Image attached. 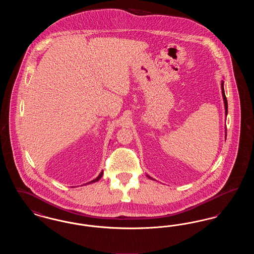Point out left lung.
Masks as SVG:
<instances>
[{"mask_svg": "<svg viewBox=\"0 0 254 254\" xmlns=\"http://www.w3.org/2000/svg\"><path fill=\"white\" fill-rule=\"evenodd\" d=\"M221 88H222V95H223V99H224V104H225V110H226V116L228 115V101H227V97H226V94H225V89H224V82L222 81V83H221ZM227 130V129H226ZM226 137H227V132H226ZM147 177L148 178H150V179H152L151 177H149L148 175H147ZM152 180H154V179H152Z\"/></svg>", "mask_w": 254, "mask_h": 254, "instance_id": "8db88e82", "label": "left lung"}]
</instances>
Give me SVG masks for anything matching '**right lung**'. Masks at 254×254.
Here are the masks:
<instances>
[{
  "instance_id": "1",
  "label": "right lung",
  "mask_w": 254,
  "mask_h": 254,
  "mask_svg": "<svg viewBox=\"0 0 254 254\" xmlns=\"http://www.w3.org/2000/svg\"><path fill=\"white\" fill-rule=\"evenodd\" d=\"M103 173H104V171H102L100 174H99V176L97 177V178H95L94 180H92V181L88 182V183H86V184H91V183H95V182L99 181L100 179H101V177L103 176Z\"/></svg>"
}]
</instances>
